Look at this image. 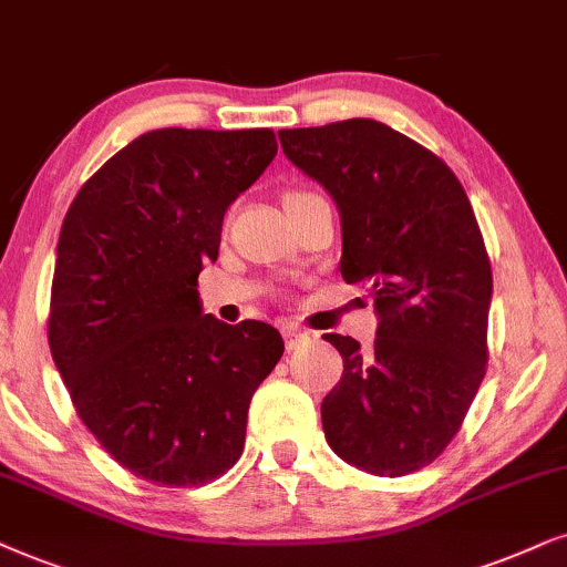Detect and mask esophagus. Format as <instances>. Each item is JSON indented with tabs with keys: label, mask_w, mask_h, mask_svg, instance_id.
<instances>
[{
	"label": "esophagus",
	"mask_w": 567,
	"mask_h": 567,
	"mask_svg": "<svg viewBox=\"0 0 567 567\" xmlns=\"http://www.w3.org/2000/svg\"><path fill=\"white\" fill-rule=\"evenodd\" d=\"M282 334H285V344H288V350H298V347L311 342V334H308V331H300L296 327H288Z\"/></svg>",
	"instance_id": "34e87169"
}]
</instances>
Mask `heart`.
I'll list each match as a JSON object with an SVG mask.
<instances>
[{"label":"heart","instance_id":"heart-1","mask_svg":"<svg viewBox=\"0 0 567 567\" xmlns=\"http://www.w3.org/2000/svg\"><path fill=\"white\" fill-rule=\"evenodd\" d=\"M300 194H306V192H290V194H285V202H288V199H296V196H300Z\"/></svg>","mask_w":567,"mask_h":567}]
</instances>
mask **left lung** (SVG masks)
<instances>
[{"instance_id":"1","label":"left lung","mask_w":567,"mask_h":567,"mask_svg":"<svg viewBox=\"0 0 567 567\" xmlns=\"http://www.w3.org/2000/svg\"><path fill=\"white\" fill-rule=\"evenodd\" d=\"M279 142L334 199L339 269L379 316L365 352L323 334L344 360L323 435L347 464L402 477L449 446L485 379L493 271L477 217L454 171L381 121L282 130Z\"/></svg>"}]
</instances>
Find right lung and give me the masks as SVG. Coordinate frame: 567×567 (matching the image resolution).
<instances>
[{"label":"right lung","instance_id":"right-lung-1","mask_svg":"<svg viewBox=\"0 0 567 567\" xmlns=\"http://www.w3.org/2000/svg\"><path fill=\"white\" fill-rule=\"evenodd\" d=\"M277 155L271 130H155L118 150L66 209L49 344L80 420L116 462L196 487L238 462L279 331L202 311L196 277L223 217Z\"/></svg>","mask_w":567,"mask_h":567}]
</instances>
